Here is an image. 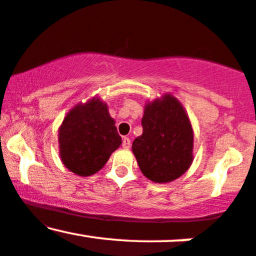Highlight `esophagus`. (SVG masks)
Returning <instances> with one entry per match:
<instances>
[{
  "label": "esophagus",
  "instance_id": "34e87169",
  "mask_svg": "<svg viewBox=\"0 0 256 256\" xmlns=\"http://www.w3.org/2000/svg\"><path fill=\"white\" fill-rule=\"evenodd\" d=\"M131 146V140L128 137H124L122 138V148L124 149H128Z\"/></svg>",
  "mask_w": 256,
  "mask_h": 256
}]
</instances>
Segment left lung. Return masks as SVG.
<instances>
[{"label": "left lung", "instance_id": "obj_1", "mask_svg": "<svg viewBox=\"0 0 256 256\" xmlns=\"http://www.w3.org/2000/svg\"><path fill=\"white\" fill-rule=\"evenodd\" d=\"M142 126L132 152L143 174L160 184L184 174L194 160V130L180 102L172 94L146 102Z\"/></svg>", "mask_w": 256, "mask_h": 256}]
</instances>
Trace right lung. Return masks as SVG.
Masks as SVG:
<instances>
[{
    "label": "right lung",
    "mask_w": 256,
    "mask_h": 256,
    "mask_svg": "<svg viewBox=\"0 0 256 256\" xmlns=\"http://www.w3.org/2000/svg\"><path fill=\"white\" fill-rule=\"evenodd\" d=\"M122 146L116 122L98 96L78 104L58 128V152L70 171L89 177L106 165L112 152Z\"/></svg>",
    "instance_id": "add662e5"
}]
</instances>
